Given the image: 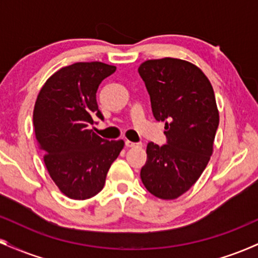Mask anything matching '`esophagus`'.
I'll return each mask as SVG.
<instances>
[{
    "label": "esophagus",
    "instance_id": "obj_1",
    "mask_svg": "<svg viewBox=\"0 0 258 258\" xmlns=\"http://www.w3.org/2000/svg\"><path fill=\"white\" fill-rule=\"evenodd\" d=\"M125 146L128 148H133V147H142V143H135V142L131 141H126L125 142Z\"/></svg>",
    "mask_w": 258,
    "mask_h": 258
}]
</instances>
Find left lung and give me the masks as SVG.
Listing matches in <instances>:
<instances>
[{"label": "left lung", "mask_w": 258, "mask_h": 258, "mask_svg": "<svg viewBox=\"0 0 258 258\" xmlns=\"http://www.w3.org/2000/svg\"><path fill=\"white\" fill-rule=\"evenodd\" d=\"M138 73L154 117L165 121L167 139L161 147L148 143L142 182L154 197L177 199L199 179L212 155L220 122L214 88L199 68L176 58L147 60Z\"/></svg>", "instance_id": "1"}]
</instances>
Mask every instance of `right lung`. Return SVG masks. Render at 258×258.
<instances>
[{
	"instance_id": "obj_1",
	"label": "right lung",
	"mask_w": 258,
	"mask_h": 258,
	"mask_svg": "<svg viewBox=\"0 0 258 258\" xmlns=\"http://www.w3.org/2000/svg\"><path fill=\"white\" fill-rule=\"evenodd\" d=\"M116 68L100 61L61 68L46 81L34 108V130L44 165L59 190L70 199L99 193L123 141H106L90 128L104 120L97 104L100 82Z\"/></svg>"
}]
</instances>
